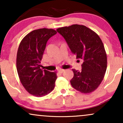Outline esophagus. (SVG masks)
Masks as SVG:
<instances>
[{"instance_id":"34e87169","label":"esophagus","mask_w":123,"mask_h":123,"mask_svg":"<svg viewBox=\"0 0 123 123\" xmlns=\"http://www.w3.org/2000/svg\"><path fill=\"white\" fill-rule=\"evenodd\" d=\"M64 71H65L64 69H59L58 70V72H60V73H62Z\"/></svg>"}]
</instances>
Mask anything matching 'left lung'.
I'll use <instances>...</instances> for the list:
<instances>
[{
	"label": "left lung",
	"instance_id": "obj_1",
	"mask_svg": "<svg viewBox=\"0 0 123 123\" xmlns=\"http://www.w3.org/2000/svg\"><path fill=\"white\" fill-rule=\"evenodd\" d=\"M70 50L83 62L81 71L72 69V87L84 94L92 92L102 81L107 68V55L101 38L94 31L82 25L58 28Z\"/></svg>",
	"mask_w": 123,
	"mask_h": 123
}]
</instances>
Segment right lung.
Returning a JSON list of instances; mask_svg holds the SVG:
<instances>
[{
  "instance_id": "add662e5",
  "label": "right lung",
  "mask_w": 123,
  "mask_h": 123,
  "mask_svg": "<svg viewBox=\"0 0 123 123\" xmlns=\"http://www.w3.org/2000/svg\"><path fill=\"white\" fill-rule=\"evenodd\" d=\"M53 29L42 28L27 34L21 40L17 54L16 65L21 84L29 94L42 97L55 87L57 72L40 68V61L48 40L57 33Z\"/></svg>"
}]
</instances>
